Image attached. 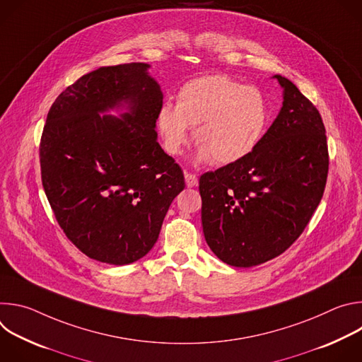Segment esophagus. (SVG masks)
<instances>
[{"label":"esophagus","mask_w":362,"mask_h":362,"mask_svg":"<svg viewBox=\"0 0 362 362\" xmlns=\"http://www.w3.org/2000/svg\"><path fill=\"white\" fill-rule=\"evenodd\" d=\"M185 182H186V186L187 187H193L197 185V176L194 173H190V172H185Z\"/></svg>","instance_id":"obj_1"}]
</instances>
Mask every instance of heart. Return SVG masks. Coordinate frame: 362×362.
<instances>
[{
	"instance_id": "b5f03b06",
	"label": "heart",
	"mask_w": 362,
	"mask_h": 362,
	"mask_svg": "<svg viewBox=\"0 0 362 362\" xmlns=\"http://www.w3.org/2000/svg\"><path fill=\"white\" fill-rule=\"evenodd\" d=\"M156 123L169 154L180 151L187 127H193L199 162L232 165L245 159L264 139L269 107L256 87L208 76L185 83L176 94V107L163 105Z\"/></svg>"
}]
</instances>
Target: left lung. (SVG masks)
I'll use <instances>...</instances> for the list:
<instances>
[{"label":"left lung","mask_w":362,"mask_h":362,"mask_svg":"<svg viewBox=\"0 0 362 362\" xmlns=\"http://www.w3.org/2000/svg\"><path fill=\"white\" fill-rule=\"evenodd\" d=\"M282 109L247 156L199 179L204 239L221 261L249 268L284 253L322 199L329 156L322 117L298 87L275 76Z\"/></svg>","instance_id":"1"}]
</instances>
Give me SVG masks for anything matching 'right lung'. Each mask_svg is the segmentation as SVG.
<instances>
[{
  "mask_svg": "<svg viewBox=\"0 0 362 362\" xmlns=\"http://www.w3.org/2000/svg\"><path fill=\"white\" fill-rule=\"evenodd\" d=\"M144 63L100 67L53 103L40 141L42 187L54 216L84 255L127 265L156 243L180 166L158 143L163 94ZM126 104L122 119L99 113Z\"/></svg>",
  "mask_w": 362,
  "mask_h": 362,
  "instance_id": "obj_1",
  "label": "right lung"
}]
</instances>
